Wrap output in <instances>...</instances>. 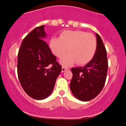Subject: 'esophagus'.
Returning <instances> with one entry per match:
<instances>
[{"mask_svg":"<svg viewBox=\"0 0 126 126\" xmlns=\"http://www.w3.org/2000/svg\"><path fill=\"white\" fill-rule=\"evenodd\" d=\"M67 69H67V68H65V67H63H63H62L61 72H65V71L67 70Z\"/></svg>","mask_w":126,"mask_h":126,"instance_id":"34e87169","label":"esophagus"}]
</instances>
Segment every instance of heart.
<instances>
[{
	"mask_svg": "<svg viewBox=\"0 0 126 126\" xmlns=\"http://www.w3.org/2000/svg\"><path fill=\"white\" fill-rule=\"evenodd\" d=\"M49 46L54 55L61 58L60 63L68 66L77 63L78 65L89 63L95 55L97 42L95 37L91 33L81 30H65L60 34V38L53 37Z\"/></svg>",
	"mask_w": 126,
	"mask_h": 126,
	"instance_id": "b5f03b06",
	"label": "heart"
}]
</instances>
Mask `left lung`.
Segmentation results:
<instances>
[{
    "mask_svg": "<svg viewBox=\"0 0 126 126\" xmlns=\"http://www.w3.org/2000/svg\"><path fill=\"white\" fill-rule=\"evenodd\" d=\"M97 49L91 61L83 67L72 68L70 89L76 98L81 101L94 99L103 89L108 68L107 52L102 38L96 33Z\"/></svg>",
    "mask_w": 126,
    "mask_h": 126,
    "instance_id": "1",
    "label": "left lung"
}]
</instances>
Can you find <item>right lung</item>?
Instances as JSON below:
<instances>
[{
    "mask_svg": "<svg viewBox=\"0 0 126 126\" xmlns=\"http://www.w3.org/2000/svg\"><path fill=\"white\" fill-rule=\"evenodd\" d=\"M44 26L32 30L23 40L18 53L17 74L23 90L36 100L52 93L61 66L44 41Z\"/></svg>",
    "mask_w": 126,
    "mask_h": 126,
    "instance_id": "right-lung-1",
    "label": "right lung"
}]
</instances>
